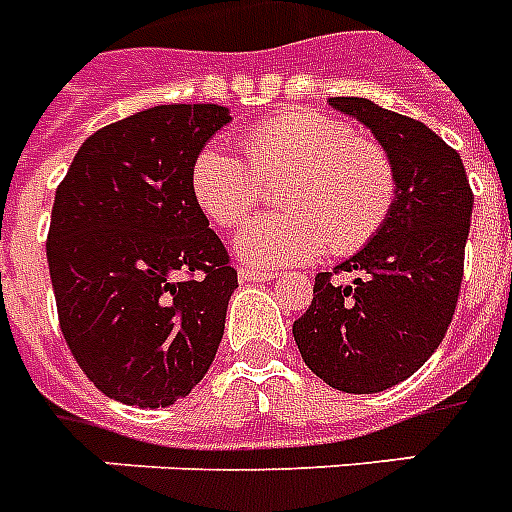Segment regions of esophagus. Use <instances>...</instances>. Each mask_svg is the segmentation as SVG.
<instances>
[{
    "label": "esophagus",
    "mask_w": 512,
    "mask_h": 512,
    "mask_svg": "<svg viewBox=\"0 0 512 512\" xmlns=\"http://www.w3.org/2000/svg\"><path fill=\"white\" fill-rule=\"evenodd\" d=\"M273 278H276L273 270H255L249 268V265H242V268H239V281H242V284H257V281L263 284V281H273Z\"/></svg>",
    "instance_id": "34e87169"
}]
</instances>
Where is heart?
Here are the masks:
<instances>
[{
  "label": "heart",
  "instance_id": "heart-1",
  "mask_svg": "<svg viewBox=\"0 0 512 512\" xmlns=\"http://www.w3.org/2000/svg\"><path fill=\"white\" fill-rule=\"evenodd\" d=\"M247 159L210 144L194 157L191 189L207 218L239 226L260 205L263 184H278L284 213L257 215L239 228L234 249L252 265L278 268L313 260L323 247L350 255L381 231L397 197V170L378 141L323 112H289L244 136Z\"/></svg>",
  "mask_w": 512,
  "mask_h": 512
}]
</instances>
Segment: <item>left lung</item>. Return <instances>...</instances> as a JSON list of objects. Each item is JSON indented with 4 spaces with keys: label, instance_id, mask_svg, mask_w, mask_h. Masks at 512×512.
Returning <instances> with one entry per match:
<instances>
[{
    "label": "left lung",
    "instance_id": "left-lung-1",
    "mask_svg": "<svg viewBox=\"0 0 512 512\" xmlns=\"http://www.w3.org/2000/svg\"><path fill=\"white\" fill-rule=\"evenodd\" d=\"M328 105L360 120L389 152L397 197L371 242L336 268L347 286L318 273L313 305L292 326L305 365L347 394L400 384L442 344L458 305L473 194L460 155L418 120L365 97Z\"/></svg>",
    "mask_w": 512,
    "mask_h": 512
}]
</instances>
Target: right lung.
Instances as JSON below:
<instances>
[{
	"instance_id": "1",
	"label": "right lung",
	"mask_w": 512,
	"mask_h": 512,
	"mask_svg": "<svg viewBox=\"0 0 512 512\" xmlns=\"http://www.w3.org/2000/svg\"><path fill=\"white\" fill-rule=\"evenodd\" d=\"M226 123L220 105L141 110L83 141L54 191L47 260L62 336L110 400L168 407L213 365L239 284L191 165Z\"/></svg>"
}]
</instances>
